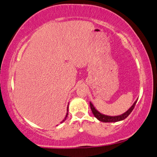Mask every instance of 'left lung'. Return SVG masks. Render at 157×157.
Listing matches in <instances>:
<instances>
[{
	"label": "left lung",
	"mask_w": 157,
	"mask_h": 157,
	"mask_svg": "<svg viewBox=\"0 0 157 157\" xmlns=\"http://www.w3.org/2000/svg\"><path fill=\"white\" fill-rule=\"evenodd\" d=\"M136 101H137V100L134 101L133 105H132L127 112L118 116H108V115H105V114L100 113V112L98 111V110L95 109V107H94V105H92L91 101H90V108H91L92 113L94 114V116L98 120H100L102 122H119V121L124 120V119L127 118V117L129 115L130 113L132 112V110L134 109V107H135Z\"/></svg>",
	"instance_id": "obj_1"
}]
</instances>
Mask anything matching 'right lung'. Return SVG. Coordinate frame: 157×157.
<instances>
[{"instance_id":"1","label":"right lung","mask_w":157,"mask_h":157,"mask_svg":"<svg viewBox=\"0 0 157 157\" xmlns=\"http://www.w3.org/2000/svg\"><path fill=\"white\" fill-rule=\"evenodd\" d=\"M67 114H66V116H65V119H64V120H63V121H62V122H63L64 121H65V120H66V118L67 117V115H68V106H67ZM62 122H61V123H62Z\"/></svg>"}]
</instances>
